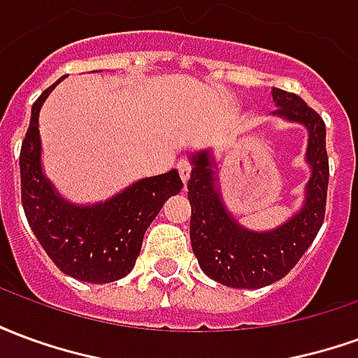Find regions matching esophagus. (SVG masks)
Returning <instances> with one entry per match:
<instances>
[{
    "label": "esophagus",
    "mask_w": 358,
    "mask_h": 358,
    "mask_svg": "<svg viewBox=\"0 0 358 358\" xmlns=\"http://www.w3.org/2000/svg\"><path fill=\"white\" fill-rule=\"evenodd\" d=\"M176 169H178V174L180 178H182V182L186 184L187 180H189V174H192V164L187 163L186 159H180L178 164H176Z\"/></svg>",
    "instance_id": "esophagus-1"
}]
</instances>
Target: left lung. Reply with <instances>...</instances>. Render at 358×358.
Returning a JSON list of instances; mask_svg holds the SVG:
<instances>
[{"label":"left lung","instance_id":"left-lung-1","mask_svg":"<svg viewBox=\"0 0 358 358\" xmlns=\"http://www.w3.org/2000/svg\"><path fill=\"white\" fill-rule=\"evenodd\" d=\"M272 99L278 107L272 117L305 126L308 134L305 163L310 178L301 209L285 222L264 232L241 226L222 199L213 151L189 153L192 249L203 272L228 287L257 289L282 280L310 248L324 222L330 176L324 120L299 95L272 88Z\"/></svg>","mask_w":358,"mask_h":358}]
</instances>
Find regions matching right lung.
Instances as JSON below:
<instances>
[{"mask_svg": "<svg viewBox=\"0 0 358 358\" xmlns=\"http://www.w3.org/2000/svg\"><path fill=\"white\" fill-rule=\"evenodd\" d=\"M53 86L32 105L20 148V194L28 224L61 272L90 284L124 278L136 264L143 234L164 201L184 187L178 171L141 178L109 199L78 205L59 194L42 166L40 110Z\"/></svg>", "mask_w": 358, "mask_h": 358, "instance_id": "right-lung-1", "label": "right lung"}]
</instances>
